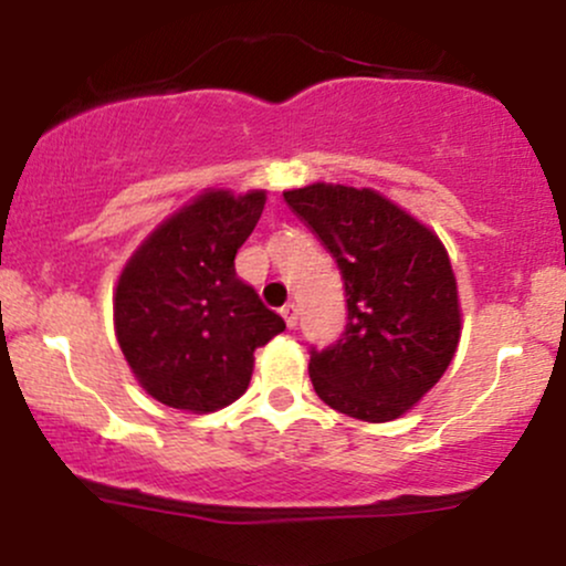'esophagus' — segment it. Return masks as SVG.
<instances>
[{
	"label": "esophagus",
	"mask_w": 566,
	"mask_h": 566,
	"mask_svg": "<svg viewBox=\"0 0 566 566\" xmlns=\"http://www.w3.org/2000/svg\"><path fill=\"white\" fill-rule=\"evenodd\" d=\"M282 316H284V322H287L290 329L297 327V305L295 303L282 305Z\"/></svg>",
	"instance_id": "esophagus-1"
}]
</instances>
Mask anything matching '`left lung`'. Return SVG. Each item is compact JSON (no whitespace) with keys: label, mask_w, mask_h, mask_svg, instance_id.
Wrapping results in <instances>:
<instances>
[{"label":"left lung","mask_w":566,"mask_h":566,"mask_svg":"<svg viewBox=\"0 0 566 566\" xmlns=\"http://www.w3.org/2000/svg\"><path fill=\"white\" fill-rule=\"evenodd\" d=\"M284 199L333 252L346 284V329L327 348L308 350L314 391L348 418H399L437 386L458 348V284L447 250L369 188L314 184Z\"/></svg>","instance_id":"left-lung-1"}]
</instances>
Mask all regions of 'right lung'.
Masks as SVG:
<instances>
[{"instance_id":"add662e5","label":"right lung","mask_w":566,"mask_h":566,"mask_svg":"<svg viewBox=\"0 0 566 566\" xmlns=\"http://www.w3.org/2000/svg\"><path fill=\"white\" fill-rule=\"evenodd\" d=\"M263 191H210L161 223L122 271L116 340L154 399L188 412L231 405L250 386L255 348L284 329L233 269Z\"/></svg>"}]
</instances>
